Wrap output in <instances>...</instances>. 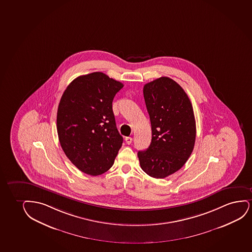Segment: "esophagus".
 <instances>
[{"label": "esophagus", "mask_w": 252, "mask_h": 252, "mask_svg": "<svg viewBox=\"0 0 252 252\" xmlns=\"http://www.w3.org/2000/svg\"><path fill=\"white\" fill-rule=\"evenodd\" d=\"M132 140H133L132 137L125 138V141H126V143H127V145H130V144L132 143Z\"/></svg>", "instance_id": "esophagus-1"}]
</instances>
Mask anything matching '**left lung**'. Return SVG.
I'll use <instances>...</instances> for the list:
<instances>
[{"instance_id": "left-lung-1", "label": "left lung", "mask_w": 252, "mask_h": 252, "mask_svg": "<svg viewBox=\"0 0 252 252\" xmlns=\"http://www.w3.org/2000/svg\"><path fill=\"white\" fill-rule=\"evenodd\" d=\"M144 99L152 125V141L138 158L144 172L157 179L185 164L194 147L196 123L191 101L174 80L162 77L145 84Z\"/></svg>"}]
</instances>
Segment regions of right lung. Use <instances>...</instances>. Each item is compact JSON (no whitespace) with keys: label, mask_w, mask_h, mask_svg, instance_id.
I'll return each mask as SVG.
<instances>
[{"label":"right lung","mask_w":252,"mask_h":252,"mask_svg":"<svg viewBox=\"0 0 252 252\" xmlns=\"http://www.w3.org/2000/svg\"><path fill=\"white\" fill-rule=\"evenodd\" d=\"M123 83L102 72L80 76L62 94L57 132L64 154L87 175L106 172L114 163L123 137L118 132L112 100Z\"/></svg>","instance_id":"1"}]
</instances>
